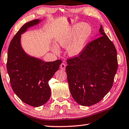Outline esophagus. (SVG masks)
I'll use <instances>...</instances> for the list:
<instances>
[{"label": "esophagus", "instance_id": "obj_1", "mask_svg": "<svg viewBox=\"0 0 129 129\" xmlns=\"http://www.w3.org/2000/svg\"><path fill=\"white\" fill-rule=\"evenodd\" d=\"M65 67H66V64L65 63H62L60 65V68L62 71H65Z\"/></svg>", "mask_w": 129, "mask_h": 129}]
</instances>
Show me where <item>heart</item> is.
<instances>
[{"label":"heart","instance_id":"heart-1","mask_svg":"<svg viewBox=\"0 0 129 129\" xmlns=\"http://www.w3.org/2000/svg\"><path fill=\"white\" fill-rule=\"evenodd\" d=\"M91 32L92 30L89 25L84 23H76L58 37L57 43L63 48L69 46L68 51L71 56H78L85 47ZM52 50L54 53H59V49L56 46L53 47Z\"/></svg>","mask_w":129,"mask_h":129}]
</instances>
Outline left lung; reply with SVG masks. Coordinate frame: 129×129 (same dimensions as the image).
Returning <instances> with one entry per match:
<instances>
[{
    "label": "left lung",
    "instance_id": "8db88e82",
    "mask_svg": "<svg viewBox=\"0 0 129 129\" xmlns=\"http://www.w3.org/2000/svg\"><path fill=\"white\" fill-rule=\"evenodd\" d=\"M99 38L87 44L77 57L67 60L71 95L78 104L98 103L113 86L118 68L117 51L101 25Z\"/></svg>",
    "mask_w": 129,
    "mask_h": 129
}]
</instances>
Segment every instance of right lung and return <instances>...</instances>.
Masks as SVG:
<instances>
[{"label":"right lung","instance_id":"obj_1","mask_svg":"<svg viewBox=\"0 0 129 129\" xmlns=\"http://www.w3.org/2000/svg\"><path fill=\"white\" fill-rule=\"evenodd\" d=\"M41 21L35 19L29 21L19 30L10 44L7 62L13 90L23 102L34 107L43 105L50 99L48 82L62 62L60 60L45 62L29 56L21 47V35Z\"/></svg>","mask_w":129,"mask_h":129}]
</instances>
